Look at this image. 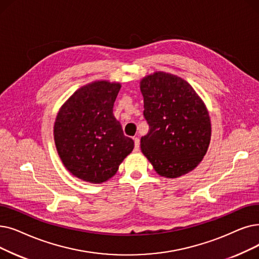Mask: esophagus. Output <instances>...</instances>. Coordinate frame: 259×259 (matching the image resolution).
<instances>
[{"instance_id":"obj_1","label":"esophagus","mask_w":259,"mask_h":259,"mask_svg":"<svg viewBox=\"0 0 259 259\" xmlns=\"http://www.w3.org/2000/svg\"><path fill=\"white\" fill-rule=\"evenodd\" d=\"M134 151L138 152L140 150V139L139 138H134Z\"/></svg>"}]
</instances>
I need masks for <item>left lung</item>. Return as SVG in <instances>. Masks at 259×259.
<instances>
[{"mask_svg":"<svg viewBox=\"0 0 259 259\" xmlns=\"http://www.w3.org/2000/svg\"><path fill=\"white\" fill-rule=\"evenodd\" d=\"M144 116L149 131L141 138V150L156 174L182 177L203 160L211 125L203 100L183 78L156 71L140 82Z\"/></svg>","mask_w":259,"mask_h":259,"instance_id":"obj_1","label":"left lung"}]
</instances>
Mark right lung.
Returning a JSON list of instances; mask_svg holds the SVG:
<instances>
[{
  "mask_svg": "<svg viewBox=\"0 0 259 259\" xmlns=\"http://www.w3.org/2000/svg\"><path fill=\"white\" fill-rule=\"evenodd\" d=\"M120 87L108 80L90 82L75 91L56 116V149L66 169L82 181H108L134 148L113 114Z\"/></svg>",
  "mask_w": 259,
  "mask_h": 259,
  "instance_id": "add662e5",
  "label": "right lung"
}]
</instances>
